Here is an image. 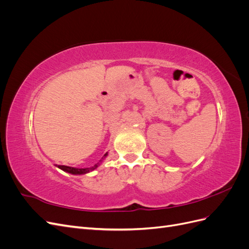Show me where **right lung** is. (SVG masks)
<instances>
[{"label":"right lung","instance_id":"1","mask_svg":"<svg viewBox=\"0 0 249 249\" xmlns=\"http://www.w3.org/2000/svg\"><path fill=\"white\" fill-rule=\"evenodd\" d=\"M108 155V153H106L104 155V158ZM99 163L95 164L94 166L92 167H89V168H76V167H70V166H64V165H58V168L62 169L65 172H69L71 173V175H85V173H88L90 171H92L94 169H96L99 167Z\"/></svg>","mask_w":249,"mask_h":249}]
</instances>
